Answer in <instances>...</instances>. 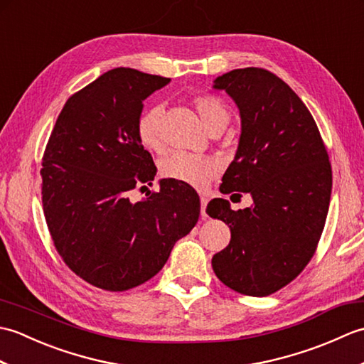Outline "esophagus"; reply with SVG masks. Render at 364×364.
Returning a JSON list of instances; mask_svg holds the SVG:
<instances>
[{"label": "esophagus", "instance_id": "obj_1", "mask_svg": "<svg viewBox=\"0 0 364 364\" xmlns=\"http://www.w3.org/2000/svg\"><path fill=\"white\" fill-rule=\"evenodd\" d=\"M208 202H210V198H208V196L202 194V197H200V203H202V218H206V206H208Z\"/></svg>", "mask_w": 364, "mask_h": 364}]
</instances>
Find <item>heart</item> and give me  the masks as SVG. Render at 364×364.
<instances>
[{
  "mask_svg": "<svg viewBox=\"0 0 364 364\" xmlns=\"http://www.w3.org/2000/svg\"><path fill=\"white\" fill-rule=\"evenodd\" d=\"M194 105L206 128H210L214 122L228 115L225 106L218 98L210 95L196 98ZM159 117L161 106H151L149 109H145L137 120V137L146 150L161 149ZM219 162L210 156H198V154L181 151L172 153L170 156L161 161L162 175L178 183L189 184V186L196 189H205L211 183L213 178L219 173Z\"/></svg>",
  "mask_w": 364,
  "mask_h": 364,
  "instance_id": "heart-1",
  "label": "heart"
}]
</instances>
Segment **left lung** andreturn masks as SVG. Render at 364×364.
<instances>
[{
	"mask_svg": "<svg viewBox=\"0 0 364 364\" xmlns=\"http://www.w3.org/2000/svg\"><path fill=\"white\" fill-rule=\"evenodd\" d=\"M239 109L241 136L220 192H245L253 205L233 211L214 198L206 213L227 223L230 244L213 257L228 288L264 297L296 278L326 225L331 167L316 122L288 84L262 68H236L213 81Z\"/></svg>",
	"mask_w": 364,
	"mask_h": 364,
	"instance_id": "left-lung-1",
	"label": "left lung"
}]
</instances>
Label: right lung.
<instances>
[{"label": "right lung", "mask_w": 364, "mask_h": 364, "mask_svg": "<svg viewBox=\"0 0 364 364\" xmlns=\"http://www.w3.org/2000/svg\"><path fill=\"white\" fill-rule=\"evenodd\" d=\"M168 82L127 67L106 72L67 100L46 145L42 203L53 242L97 288L127 291L150 280L198 220L196 189L170 178L149 198L129 200L156 175L136 131L144 100Z\"/></svg>", "instance_id": "obj_1"}]
</instances>
